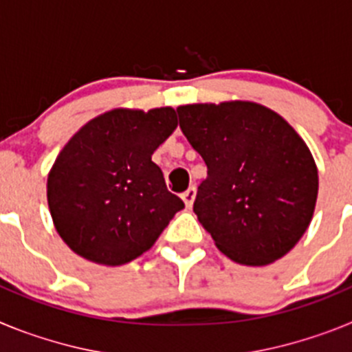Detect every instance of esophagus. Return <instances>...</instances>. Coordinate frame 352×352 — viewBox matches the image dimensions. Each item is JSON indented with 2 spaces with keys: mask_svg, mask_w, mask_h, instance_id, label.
<instances>
[{
  "mask_svg": "<svg viewBox=\"0 0 352 352\" xmlns=\"http://www.w3.org/2000/svg\"><path fill=\"white\" fill-rule=\"evenodd\" d=\"M195 194H197V190H195V186H190L188 190H185L182 194V199L185 201V206L186 208H192V204H194L195 201Z\"/></svg>",
  "mask_w": 352,
  "mask_h": 352,
  "instance_id": "obj_1",
  "label": "esophagus"
}]
</instances>
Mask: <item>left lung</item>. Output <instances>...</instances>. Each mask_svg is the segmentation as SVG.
<instances>
[{
  "instance_id": "left-lung-1",
  "label": "left lung",
  "mask_w": 352,
  "mask_h": 352,
  "mask_svg": "<svg viewBox=\"0 0 352 352\" xmlns=\"http://www.w3.org/2000/svg\"><path fill=\"white\" fill-rule=\"evenodd\" d=\"M176 111L208 167L194 211L217 248L247 266L284 257L316 210L319 176L309 146L284 118L256 102Z\"/></svg>"
}]
</instances>
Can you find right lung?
I'll use <instances>...</instances> for the list:
<instances>
[{
	"label": "right lung",
	"instance_id": "add662e5",
	"mask_svg": "<svg viewBox=\"0 0 352 352\" xmlns=\"http://www.w3.org/2000/svg\"><path fill=\"white\" fill-rule=\"evenodd\" d=\"M176 126L173 107L113 109L65 144L49 173L47 203L56 231L77 256L105 266L130 263L185 208L151 160Z\"/></svg>",
	"mask_w": 352,
	"mask_h": 352
}]
</instances>
